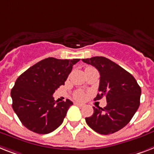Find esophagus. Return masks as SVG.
Here are the masks:
<instances>
[{
	"label": "esophagus",
	"mask_w": 154,
	"mask_h": 154,
	"mask_svg": "<svg viewBox=\"0 0 154 154\" xmlns=\"http://www.w3.org/2000/svg\"><path fill=\"white\" fill-rule=\"evenodd\" d=\"M75 104L77 106H79V107H84L85 106V103H79V102H75Z\"/></svg>",
	"instance_id": "obj_1"
}]
</instances>
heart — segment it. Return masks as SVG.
<instances>
[{"label": "heart", "mask_w": 154, "mask_h": 154, "mask_svg": "<svg viewBox=\"0 0 154 154\" xmlns=\"http://www.w3.org/2000/svg\"><path fill=\"white\" fill-rule=\"evenodd\" d=\"M85 97V94L82 91H77L75 93V98L77 99V100H84Z\"/></svg>", "instance_id": "heart-1"}]
</instances>
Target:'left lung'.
Returning <instances> with one entry per match:
<instances>
[{
    "instance_id": "8db88e82",
    "label": "left lung",
    "mask_w": 154,
    "mask_h": 154,
    "mask_svg": "<svg viewBox=\"0 0 154 154\" xmlns=\"http://www.w3.org/2000/svg\"><path fill=\"white\" fill-rule=\"evenodd\" d=\"M100 75L95 100L106 97L105 107H93V115L85 118L87 124L101 134H111L128 124L140 105L141 88L135 78L121 66L104 57L82 59Z\"/></svg>"
}]
</instances>
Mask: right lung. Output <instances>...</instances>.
Listing matches in <instances>:
<instances>
[{"label":"right lung","instance_id":"obj_1","mask_svg":"<svg viewBox=\"0 0 154 154\" xmlns=\"http://www.w3.org/2000/svg\"><path fill=\"white\" fill-rule=\"evenodd\" d=\"M79 61L45 58L17 78L11 91L12 108L26 128L45 134L62 124L73 102L68 99L54 100L53 94L64 85L73 66Z\"/></svg>","mask_w":154,"mask_h":154}]
</instances>
